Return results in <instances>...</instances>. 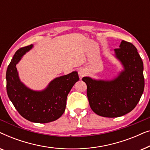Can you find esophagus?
Here are the masks:
<instances>
[{"mask_svg": "<svg viewBox=\"0 0 150 150\" xmlns=\"http://www.w3.org/2000/svg\"><path fill=\"white\" fill-rule=\"evenodd\" d=\"M86 74H87V71L85 69L83 68H81L79 69V74L80 76V77H83L84 76L86 75Z\"/></svg>", "mask_w": 150, "mask_h": 150, "instance_id": "obj_1", "label": "esophagus"}]
</instances>
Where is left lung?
Masks as SVG:
<instances>
[{
    "label": "left lung",
    "instance_id": "1",
    "mask_svg": "<svg viewBox=\"0 0 150 150\" xmlns=\"http://www.w3.org/2000/svg\"><path fill=\"white\" fill-rule=\"evenodd\" d=\"M115 52L124 67L116 79L106 81L83 78L90 107L96 114L105 117L128 113L138 104L144 90L143 63L136 47L122 40Z\"/></svg>",
    "mask_w": 150,
    "mask_h": 150
}]
</instances>
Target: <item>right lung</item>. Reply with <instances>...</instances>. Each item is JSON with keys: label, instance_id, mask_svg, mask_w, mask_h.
Instances as JSON below:
<instances>
[{"label": "right lung", "instance_id": "1", "mask_svg": "<svg viewBox=\"0 0 150 150\" xmlns=\"http://www.w3.org/2000/svg\"><path fill=\"white\" fill-rule=\"evenodd\" d=\"M33 45L16 51L8 65L6 79L8 97L20 115L30 122L48 123L62 115L67 97L74 85L79 80L77 71H73L53 80L44 91L30 90L21 83L16 64Z\"/></svg>", "mask_w": 150, "mask_h": 150}]
</instances>
